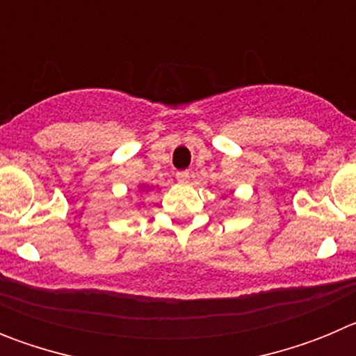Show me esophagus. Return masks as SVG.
I'll use <instances>...</instances> for the list:
<instances>
[{"label":"esophagus","instance_id":"obj_1","mask_svg":"<svg viewBox=\"0 0 356 356\" xmlns=\"http://www.w3.org/2000/svg\"><path fill=\"white\" fill-rule=\"evenodd\" d=\"M191 178V172L188 171H178L176 172V180L178 181H187Z\"/></svg>","mask_w":356,"mask_h":356}]
</instances>
